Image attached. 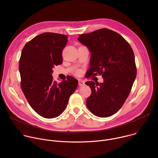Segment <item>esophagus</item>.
I'll list each match as a JSON object with an SVG mask.
<instances>
[{
	"label": "esophagus",
	"instance_id": "obj_1",
	"mask_svg": "<svg viewBox=\"0 0 158 158\" xmlns=\"http://www.w3.org/2000/svg\"><path fill=\"white\" fill-rule=\"evenodd\" d=\"M78 84L79 86H82V85H84L85 84V82L83 81H81V80H79V82H78Z\"/></svg>",
	"mask_w": 158,
	"mask_h": 158
}]
</instances>
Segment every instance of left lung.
<instances>
[{
    "mask_svg": "<svg viewBox=\"0 0 158 158\" xmlns=\"http://www.w3.org/2000/svg\"><path fill=\"white\" fill-rule=\"evenodd\" d=\"M77 39L91 53L88 77L99 74L104 79L99 84L85 82L92 91L87 107L98 117L113 115L124 104L136 79L133 51L120 34L108 29L81 34Z\"/></svg>",
    "mask_w": 158,
    "mask_h": 158,
    "instance_id": "left-lung-1",
    "label": "left lung"
}]
</instances>
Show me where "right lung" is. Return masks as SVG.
<instances>
[{
  "instance_id": "right-lung-1",
  "label": "right lung",
  "mask_w": 158,
  "mask_h": 158,
  "mask_svg": "<svg viewBox=\"0 0 158 158\" xmlns=\"http://www.w3.org/2000/svg\"><path fill=\"white\" fill-rule=\"evenodd\" d=\"M68 35L52 32L41 34L22 49L19 70L20 85L31 107L40 116L54 118L64 111L78 81L70 76L57 83L52 69L62 62V51Z\"/></svg>"
}]
</instances>
